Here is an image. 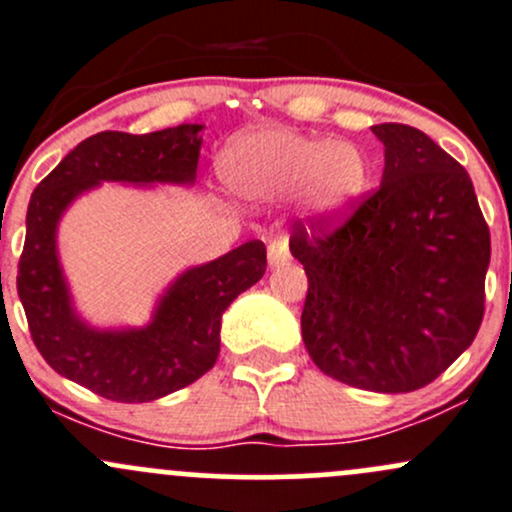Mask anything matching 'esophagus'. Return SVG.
<instances>
[{
	"instance_id": "34e87169",
	"label": "esophagus",
	"mask_w": 512,
	"mask_h": 512,
	"mask_svg": "<svg viewBox=\"0 0 512 512\" xmlns=\"http://www.w3.org/2000/svg\"><path fill=\"white\" fill-rule=\"evenodd\" d=\"M288 239L286 236H278V239H273L271 244H268V263L271 266H283V263H288Z\"/></svg>"
}]
</instances>
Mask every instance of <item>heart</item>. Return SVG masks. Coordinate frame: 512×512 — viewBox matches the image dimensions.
I'll return each instance as SVG.
<instances>
[{
	"label": "heart",
	"mask_w": 512,
	"mask_h": 512,
	"mask_svg": "<svg viewBox=\"0 0 512 512\" xmlns=\"http://www.w3.org/2000/svg\"><path fill=\"white\" fill-rule=\"evenodd\" d=\"M219 172L246 199H281L303 189L305 209L320 221L350 212L370 184V162L357 145L278 128L236 138Z\"/></svg>",
	"instance_id": "obj_1"
}]
</instances>
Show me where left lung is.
Here are the masks:
<instances>
[{"label":"left lung","instance_id":"left-lung-1","mask_svg":"<svg viewBox=\"0 0 512 512\" xmlns=\"http://www.w3.org/2000/svg\"><path fill=\"white\" fill-rule=\"evenodd\" d=\"M382 184L342 221H295L308 276L300 328L320 372L414 392L466 350L486 310L491 231L468 172L412 125H372Z\"/></svg>","mask_w":512,"mask_h":512}]
</instances>
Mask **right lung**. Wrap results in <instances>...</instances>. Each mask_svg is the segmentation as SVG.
<instances>
[{"label":"right lung","instance_id":"obj_1","mask_svg":"<svg viewBox=\"0 0 512 512\" xmlns=\"http://www.w3.org/2000/svg\"><path fill=\"white\" fill-rule=\"evenodd\" d=\"M202 125L147 135H91L39 182L26 212L17 291L36 350L61 377L110 402L140 404L197 382L219 357L221 313L266 273L263 241L204 266L167 288L145 328L98 330L73 310L63 278L56 229L73 199L100 182L194 184Z\"/></svg>","mask_w":512,"mask_h":512}]
</instances>
